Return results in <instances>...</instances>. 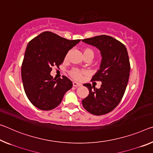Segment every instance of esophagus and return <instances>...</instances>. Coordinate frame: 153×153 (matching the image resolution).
Masks as SVG:
<instances>
[{"mask_svg": "<svg viewBox=\"0 0 153 153\" xmlns=\"http://www.w3.org/2000/svg\"><path fill=\"white\" fill-rule=\"evenodd\" d=\"M73 86H75V87H79V86H81L82 84L78 83V82H73Z\"/></svg>", "mask_w": 153, "mask_h": 153, "instance_id": "obj_1", "label": "esophagus"}]
</instances>
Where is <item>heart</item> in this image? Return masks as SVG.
<instances>
[{"label": "heart", "instance_id": "obj_1", "mask_svg": "<svg viewBox=\"0 0 153 153\" xmlns=\"http://www.w3.org/2000/svg\"><path fill=\"white\" fill-rule=\"evenodd\" d=\"M83 54H84V56L86 55V54H91L94 57V52L93 50L91 49V48H85V49L84 50ZM84 74L83 71H80V70H79V69H76L71 70V72H70V75H71V77H73L74 78L76 79H80L82 76V74Z\"/></svg>", "mask_w": 153, "mask_h": 153}]
</instances>
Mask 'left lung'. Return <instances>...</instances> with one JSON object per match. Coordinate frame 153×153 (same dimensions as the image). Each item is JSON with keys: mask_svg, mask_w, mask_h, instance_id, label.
<instances>
[{"mask_svg": "<svg viewBox=\"0 0 153 153\" xmlns=\"http://www.w3.org/2000/svg\"><path fill=\"white\" fill-rule=\"evenodd\" d=\"M82 41L100 51V68L93 76L92 81L102 83L100 88L90 84H84L88 88L89 94L82 100V105L92 114H105L119 104L127 88L130 73L127 48L119 41L105 35Z\"/></svg>", "mask_w": 153, "mask_h": 153, "instance_id": "1", "label": "left lung"}]
</instances>
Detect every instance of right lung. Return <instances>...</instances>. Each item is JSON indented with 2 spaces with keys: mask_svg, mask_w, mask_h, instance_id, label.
<instances>
[{
  "mask_svg": "<svg viewBox=\"0 0 153 153\" xmlns=\"http://www.w3.org/2000/svg\"><path fill=\"white\" fill-rule=\"evenodd\" d=\"M79 42L45 31L28 43L22 65V79L26 96L35 107L42 110L56 108L72 88V82L67 77L54 79L50 72L52 67H59L63 62L69 50Z\"/></svg>",
  "mask_w": 153,
  "mask_h": 153,
  "instance_id": "1",
  "label": "right lung"
}]
</instances>
